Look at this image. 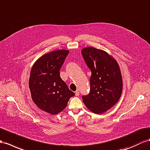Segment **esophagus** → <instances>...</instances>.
Instances as JSON below:
<instances>
[{"mask_svg": "<svg viewBox=\"0 0 150 150\" xmlns=\"http://www.w3.org/2000/svg\"><path fill=\"white\" fill-rule=\"evenodd\" d=\"M75 96H79V91L77 90V91H75Z\"/></svg>", "mask_w": 150, "mask_h": 150, "instance_id": "obj_1", "label": "esophagus"}]
</instances>
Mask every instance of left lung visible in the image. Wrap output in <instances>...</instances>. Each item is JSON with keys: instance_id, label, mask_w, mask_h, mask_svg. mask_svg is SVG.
Segmentation results:
<instances>
[{"instance_id": "obj_1", "label": "left lung", "mask_w": 150, "mask_h": 150, "mask_svg": "<svg viewBox=\"0 0 150 150\" xmlns=\"http://www.w3.org/2000/svg\"><path fill=\"white\" fill-rule=\"evenodd\" d=\"M81 52L92 72L90 93L82 96L83 103L91 112L102 114L120 98L123 82L120 67L114 57L103 50L87 47Z\"/></svg>"}]
</instances>
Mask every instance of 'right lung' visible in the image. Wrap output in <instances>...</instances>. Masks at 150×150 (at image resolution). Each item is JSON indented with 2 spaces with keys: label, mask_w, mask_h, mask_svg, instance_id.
Listing matches in <instances>:
<instances>
[{
  "label": "right lung",
  "mask_w": 150,
  "mask_h": 150,
  "mask_svg": "<svg viewBox=\"0 0 150 150\" xmlns=\"http://www.w3.org/2000/svg\"><path fill=\"white\" fill-rule=\"evenodd\" d=\"M68 53V50L59 49L45 54L31 69L28 83L32 100L40 110L51 115L62 112L75 95L59 75Z\"/></svg>",
  "instance_id": "obj_1"
}]
</instances>
